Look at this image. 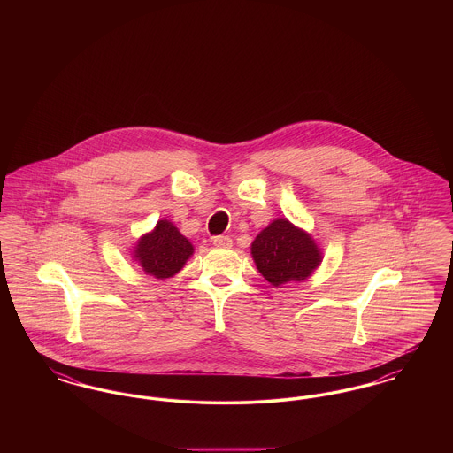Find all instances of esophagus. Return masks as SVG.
Listing matches in <instances>:
<instances>
[{
    "mask_svg": "<svg viewBox=\"0 0 453 453\" xmlns=\"http://www.w3.org/2000/svg\"><path fill=\"white\" fill-rule=\"evenodd\" d=\"M212 241L217 248H231V244H233V239L229 236H216Z\"/></svg>",
    "mask_w": 453,
    "mask_h": 453,
    "instance_id": "esophagus-1",
    "label": "esophagus"
}]
</instances>
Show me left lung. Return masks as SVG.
<instances>
[{
  "label": "left lung",
  "instance_id": "obj_1",
  "mask_svg": "<svg viewBox=\"0 0 453 453\" xmlns=\"http://www.w3.org/2000/svg\"><path fill=\"white\" fill-rule=\"evenodd\" d=\"M251 255L259 273L275 287L305 280L323 261L312 236L283 217L275 219L255 237Z\"/></svg>",
  "mask_w": 453,
  "mask_h": 453
}]
</instances>
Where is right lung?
<instances>
[{"instance_id": "obj_1", "label": "right lung", "mask_w": 453, "mask_h": 453, "mask_svg": "<svg viewBox=\"0 0 453 453\" xmlns=\"http://www.w3.org/2000/svg\"><path fill=\"white\" fill-rule=\"evenodd\" d=\"M132 255L148 275L165 280L185 266L194 255V246L173 222L163 219L137 241Z\"/></svg>"}]
</instances>
